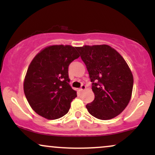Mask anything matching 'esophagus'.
I'll list each match as a JSON object with an SVG mask.
<instances>
[{
	"label": "esophagus",
	"mask_w": 155,
	"mask_h": 155,
	"mask_svg": "<svg viewBox=\"0 0 155 155\" xmlns=\"http://www.w3.org/2000/svg\"><path fill=\"white\" fill-rule=\"evenodd\" d=\"M85 88H86V86H85L84 84H81V87H80V91H82V90H85Z\"/></svg>",
	"instance_id": "34e87169"
}]
</instances>
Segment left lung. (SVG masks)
Here are the masks:
<instances>
[{
	"label": "left lung",
	"mask_w": 155,
	"mask_h": 155,
	"mask_svg": "<svg viewBox=\"0 0 155 155\" xmlns=\"http://www.w3.org/2000/svg\"><path fill=\"white\" fill-rule=\"evenodd\" d=\"M87 68L92 102L86 105L89 113L102 120L117 117L128 104L133 87V74L125 60L108 45L76 47Z\"/></svg>",
	"instance_id": "1"
}]
</instances>
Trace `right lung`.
Masks as SVG:
<instances>
[{
  "instance_id": "add662e5",
  "label": "right lung",
  "mask_w": 155,
  "mask_h": 155,
  "mask_svg": "<svg viewBox=\"0 0 155 155\" xmlns=\"http://www.w3.org/2000/svg\"><path fill=\"white\" fill-rule=\"evenodd\" d=\"M79 57L76 47L54 45L41 51L32 60L25 78L24 92L38 115L56 120L68 112L77 96L69 84L68 66Z\"/></svg>"
}]
</instances>
